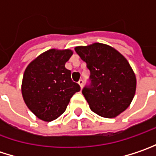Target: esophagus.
Here are the masks:
<instances>
[{"mask_svg": "<svg viewBox=\"0 0 156 156\" xmlns=\"http://www.w3.org/2000/svg\"><path fill=\"white\" fill-rule=\"evenodd\" d=\"M78 85H79L80 87L82 88L83 86H84V80H83V79H79V81H78Z\"/></svg>", "mask_w": 156, "mask_h": 156, "instance_id": "34e87169", "label": "esophagus"}]
</instances>
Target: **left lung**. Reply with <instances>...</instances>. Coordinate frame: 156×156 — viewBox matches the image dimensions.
<instances>
[{
  "label": "left lung",
  "mask_w": 156,
  "mask_h": 156,
  "mask_svg": "<svg viewBox=\"0 0 156 156\" xmlns=\"http://www.w3.org/2000/svg\"><path fill=\"white\" fill-rule=\"evenodd\" d=\"M75 51L90 70V83L82 94L91 110L107 118L121 114L131 104L136 91V77L128 61L101 43L76 47Z\"/></svg>",
  "instance_id": "8db88e82"
}]
</instances>
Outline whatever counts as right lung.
Masks as SVG:
<instances>
[{"instance_id":"right-lung-1","label":"right lung","mask_w":156,"mask_h":156,"mask_svg":"<svg viewBox=\"0 0 156 156\" xmlns=\"http://www.w3.org/2000/svg\"><path fill=\"white\" fill-rule=\"evenodd\" d=\"M73 52L50 49L39 55L27 66L22 83V94L29 109L38 118L51 122L58 118L70 98L80 91L65 68Z\"/></svg>"}]
</instances>
